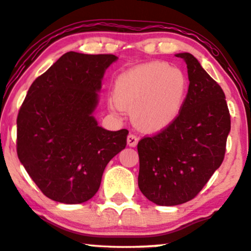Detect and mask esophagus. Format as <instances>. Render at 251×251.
I'll return each mask as SVG.
<instances>
[{"instance_id":"obj_1","label":"esophagus","mask_w":251,"mask_h":251,"mask_svg":"<svg viewBox=\"0 0 251 251\" xmlns=\"http://www.w3.org/2000/svg\"><path fill=\"white\" fill-rule=\"evenodd\" d=\"M137 142H139V139H137V136L134 135V134H129V135L127 136V144H128L129 147H135Z\"/></svg>"}]
</instances>
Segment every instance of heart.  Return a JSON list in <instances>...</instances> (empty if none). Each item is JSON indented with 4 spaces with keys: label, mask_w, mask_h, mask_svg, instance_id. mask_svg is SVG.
Masks as SVG:
<instances>
[{
    "label": "heart",
    "mask_w": 251,
    "mask_h": 251,
    "mask_svg": "<svg viewBox=\"0 0 251 251\" xmlns=\"http://www.w3.org/2000/svg\"><path fill=\"white\" fill-rule=\"evenodd\" d=\"M186 94L188 80L181 70L152 61L119 75L108 105L116 115L132 111L134 123L144 132H158L178 117Z\"/></svg>",
    "instance_id": "1"
}]
</instances>
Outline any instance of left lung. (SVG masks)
Segmentation results:
<instances>
[{"label": "left lung", "instance_id": "8db88e82", "mask_svg": "<svg viewBox=\"0 0 251 251\" xmlns=\"http://www.w3.org/2000/svg\"><path fill=\"white\" fill-rule=\"evenodd\" d=\"M189 90L181 114L168 127L137 144L139 188L159 206L192 200L224 159L231 118L222 87L190 53Z\"/></svg>", "mask_w": 251, "mask_h": 251}]
</instances>
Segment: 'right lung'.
I'll list each match as a JSON object with an SVG mask.
<instances>
[{
    "instance_id": "add662e5",
    "label": "right lung",
    "mask_w": 251,
    "mask_h": 251,
    "mask_svg": "<svg viewBox=\"0 0 251 251\" xmlns=\"http://www.w3.org/2000/svg\"><path fill=\"white\" fill-rule=\"evenodd\" d=\"M114 54L67 52L34 80L17 118V153L44 196L75 204L98 192L128 130H107L93 112Z\"/></svg>"
}]
</instances>
